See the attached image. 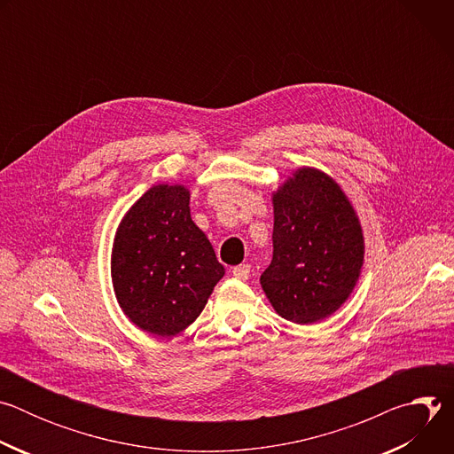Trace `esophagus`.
<instances>
[{
  "label": "esophagus",
  "instance_id": "obj_1",
  "mask_svg": "<svg viewBox=\"0 0 454 454\" xmlns=\"http://www.w3.org/2000/svg\"><path fill=\"white\" fill-rule=\"evenodd\" d=\"M231 275H233L237 280H247V278H249V266H247V264L235 266V268L231 270Z\"/></svg>",
  "mask_w": 454,
  "mask_h": 454
}]
</instances>
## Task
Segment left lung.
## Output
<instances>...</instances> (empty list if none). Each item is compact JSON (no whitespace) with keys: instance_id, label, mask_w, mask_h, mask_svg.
I'll return each instance as SVG.
<instances>
[{"instance_id":"8db88e82","label":"left lung","mask_w":454,"mask_h":454,"mask_svg":"<svg viewBox=\"0 0 454 454\" xmlns=\"http://www.w3.org/2000/svg\"><path fill=\"white\" fill-rule=\"evenodd\" d=\"M273 258L261 284L275 310L294 323L331 316L350 296L363 266V233L341 188L301 168L273 196Z\"/></svg>"}]
</instances>
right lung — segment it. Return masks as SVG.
Wrapping results in <instances>:
<instances>
[{
  "instance_id": "right-lung-1",
  "label": "right lung",
  "mask_w": 454,
  "mask_h": 454,
  "mask_svg": "<svg viewBox=\"0 0 454 454\" xmlns=\"http://www.w3.org/2000/svg\"><path fill=\"white\" fill-rule=\"evenodd\" d=\"M188 203L181 184L153 186L125 214L113 244L111 278L120 307L142 331L161 338L184 331L224 277Z\"/></svg>"
}]
</instances>
